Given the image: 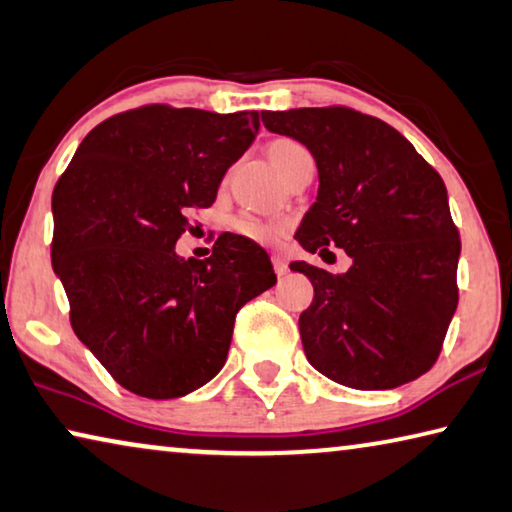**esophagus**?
Instances as JSON below:
<instances>
[{"mask_svg":"<svg viewBox=\"0 0 512 512\" xmlns=\"http://www.w3.org/2000/svg\"><path fill=\"white\" fill-rule=\"evenodd\" d=\"M273 269H275V273L280 275H287L289 273V264H287V259L285 257H280V255H273Z\"/></svg>","mask_w":512,"mask_h":512,"instance_id":"34e87169","label":"esophagus"}]
</instances>
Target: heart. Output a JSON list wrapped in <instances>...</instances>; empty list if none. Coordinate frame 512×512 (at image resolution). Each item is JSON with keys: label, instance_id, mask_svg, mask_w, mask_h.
Here are the masks:
<instances>
[{"label": "heart", "instance_id": "1", "mask_svg": "<svg viewBox=\"0 0 512 512\" xmlns=\"http://www.w3.org/2000/svg\"><path fill=\"white\" fill-rule=\"evenodd\" d=\"M266 157L273 164V168L285 177V182L291 175L298 173L300 168L314 166V159L310 150L305 148L303 143L296 139H289V136H280V139H273L266 145ZM232 227L237 230L241 237L257 243H275L282 234H285V225L273 223V221H262V218L241 214L232 221Z\"/></svg>", "mask_w": 512, "mask_h": 512}]
</instances>
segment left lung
I'll return each mask as SVG.
<instances>
[{"mask_svg":"<svg viewBox=\"0 0 512 512\" xmlns=\"http://www.w3.org/2000/svg\"><path fill=\"white\" fill-rule=\"evenodd\" d=\"M262 123L303 143L319 168L300 246L353 259L339 275L289 264L314 287L298 319L307 360L355 389L419 378L458 307L460 234L440 173L394 127L348 107L262 111Z\"/></svg>","mask_w":512,"mask_h":512,"instance_id":"1","label":"left lung"}]
</instances>
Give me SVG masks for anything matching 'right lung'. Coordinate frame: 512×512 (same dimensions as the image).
<instances>
[{
  "label": "right lung",
  "mask_w": 512,
  "mask_h": 512,
  "mask_svg": "<svg viewBox=\"0 0 512 512\" xmlns=\"http://www.w3.org/2000/svg\"><path fill=\"white\" fill-rule=\"evenodd\" d=\"M257 129V111L145 104L88 132L54 186L52 264L72 330L129 392L177 399L209 383L237 312L278 280L241 234L223 232L207 259L175 255Z\"/></svg>",
  "instance_id": "1"
}]
</instances>
